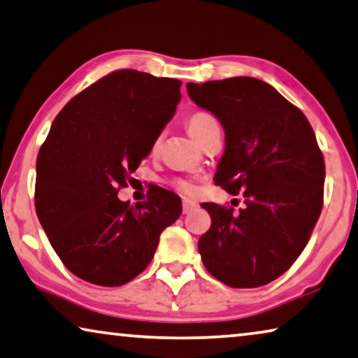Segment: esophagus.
I'll list each match as a JSON object with an SVG mask.
<instances>
[{"instance_id":"obj_1","label":"esophagus","mask_w":358,"mask_h":358,"mask_svg":"<svg viewBox=\"0 0 358 358\" xmlns=\"http://www.w3.org/2000/svg\"><path fill=\"white\" fill-rule=\"evenodd\" d=\"M197 207V202H194V201H188V199H185L183 201V213L186 215V213H189V212H192V210H194Z\"/></svg>"}]
</instances>
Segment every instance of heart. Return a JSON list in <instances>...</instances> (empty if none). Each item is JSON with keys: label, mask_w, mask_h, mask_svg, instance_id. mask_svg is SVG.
Instances as JSON below:
<instances>
[{"label": "heart", "mask_w": 358, "mask_h": 358, "mask_svg": "<svg viewBox=\"0 0 358 358\" xmlns=\"http://www.w3.org/2000/svg\"><path fill=\"white\" fill-rule=\"evenodd\" d=\"M215 126H218L217 117H215L213 115H210V113H207V111H196V113H192V115L188 119V122H186V127H188L189 135L196 141L199 140L202 135L207 132V130H210V129L215 127ZM159 143H161V140L156 138L155 143H152V150H157ZM177 186H178L180 191L186 192V194H191V192L194 191V186H192L189 181H185V180H178L177 181Z\"/></svg>", "instance_id": "heart-1"}]
</instances>
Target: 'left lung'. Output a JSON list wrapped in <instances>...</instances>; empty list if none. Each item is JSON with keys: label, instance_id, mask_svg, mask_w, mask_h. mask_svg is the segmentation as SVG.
I'll use <instances>...</instances> for the list:
<instances>
[{"label": "left lung", "instance_id": "1", "mask_svg": "<svg viewBox=\"0 0 358 358\" xmlns=\"http://www.w3.org/2000/svg\"><path fill=\"white\" fill-rule=\"evenodd\" d=\"M186 89L224 129L215 183L245 203L237 213L203 203L212 226L197 243L202 263L228 287H263L290 269L320 217L325 162L315 134L299 108L257 78Z\"/></svg>", "mask_w": 358, "mask_h": 358}]
</instances>
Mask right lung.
<instances>
[{
  "instance_id": "obj_1",
  "label": "right lung",
  "mask_w": 358,
  "mask_h": 358,
  "mask_svg": "<svg viewBox=\"0 0 358 358\" xmlns=\"http://www.w3.org/2000/svg\"><path fill=\"white\" fill-rule=\"evenodd\" d=\"M181 81L117 70L73 97L36 159L35 207L68 271L101 287L135 279L155 257L181 201L155 186L135 207L117 199L172 119Z\"/></svg>"
}]
</instances>
